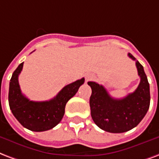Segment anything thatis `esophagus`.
<instances>
[{
	"label": "esophagus",
	"mask_w": 159,
	"mask_h": 159,
	"mask_svg": "<svg viewBox=\"0 0 159 159\" xmlns=\"http://www.w3.org/2000/svg\"><path fill=\"white\" fill-rule=\"evenodd\" d=\"M93 78H94V76L93 74H88L86 76V82H88V81L93 79Z\"/></svg>",
	"instance_id": "esophagus-1"
}]
</instances>
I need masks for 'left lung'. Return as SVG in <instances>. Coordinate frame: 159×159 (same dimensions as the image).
Here are the masks:
<instances>
[{
	"label": "left lung",
	"mask_w": 159,
	"mask_h": 159,
	"mask_svg": "<svg viewBox=\"0 0 159 159\" xmlns=\"http://www.w3.org/2000/svg\"><path fill=\"white\" fill-rule=\"evenodd\" d=\"M128 57L136 61L131 53ZM140 83L133 93L123 98H113L103 86L88 82L92 88L90 108L92 118L102 130L112 133L128 132L135 128L147 113L150 105L149 83L143 66L136 61Z\"/></svg>",
	"instance_id": "left-lung-1"
}]
</instances>
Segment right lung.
Returning a JSON list of instances; mask_svg holds the SVG:
<instances>
[{
  "label": "right lung",
  "instance_id": "obj_1",
  "mask_svg": "<svg viewBox=\"0 0 159 159\" xmlns=\"http://www.w3.org/2000/svg\"><path fill=\"white\" fill-rule=\"evenodd\" d=\"M22 67L23 62L14 71L10 80V109L24 128L34 132L50 130L62 119L66 102L77 93L85 79L82 78L65 86L54 98L49 101H30L22 94L18 82V76Z\"/></svg>",
  "mask_w": 159,
  "mask_h": 159
}]
</instances>
